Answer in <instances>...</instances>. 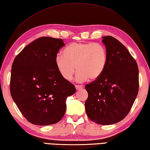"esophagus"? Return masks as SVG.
I'll return each mask as SVG.
<instances>
[{"mask_svg":"<svg viewBox=\"0 0 150 150\" xmlns=\"http://www.w3.org/2000/svg\"><path fill=\"white\" fill-rule=\"evenodd\" d=\"M75 88H76V90H77V91H79V90L83 89V87L82 86H80V85H76Z\"/></svg>","mask_w":150,"mask_h":150,"instance_id":"obj_1","label":"esophagus"}]
</instances>
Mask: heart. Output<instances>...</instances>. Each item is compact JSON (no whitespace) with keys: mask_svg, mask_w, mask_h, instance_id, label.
Here are the masks:
<instances>
[{"mask_svg":"<svg viewBox=\"0 0 150 150\" xmlns=\"http://www.w3.org/2000/svg\"><path fill=\"white\" fill-rule=\"evenodd\" d=\"M56 66L62 78L69 81L77 69L79 83L95 81L101 77L108 64L105 48L92 42H73L56 57ZM76 67H75V66Z\"/></svg>","mask_w":150,"mask_h":150,"instance_id":"1","label":"heart"}]
</instances>
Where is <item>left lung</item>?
Here are the masks:
<instances>
[{
  "label": "left lung",
  "mask_w": 150,
  "mask_h": 150,
  "mask_svg": "<svg viewBox=\"0 0 150 150\" xmlns=\"http://www.w3.org/2000/svg\"><path fill=\"white\" fill-rule=\"evenodd\" d=\"M108 54V64L101 77L85 89L87 116L102 125L122 120L131 109L139 88L137 62L125 46L111 36L102 37Z\"/></svg>",
  "instance_id": "left-lung-1"
}]
</instances>
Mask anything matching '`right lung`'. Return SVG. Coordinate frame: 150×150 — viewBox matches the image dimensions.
Instances as JSON below:
<instances>
[{
    "mask_svg": "<svg viewBox=\"0 0 150 150\" xmlns=\"http://www.w3.org/2000/svg\"><path fill=\"white\" fill-rule=\"evenodd\" d=\"M63 40L42 37L24 48L13 60L10 93L24 117L32 124L46 126L63 117L66 99L75 86L62 78L55 63Z\"/></svg>",
    "mask_w": 150,
    "mask_h": 150,
    "instance_id": "obj_1",
    "label": "right lung"
}]
</instances>
